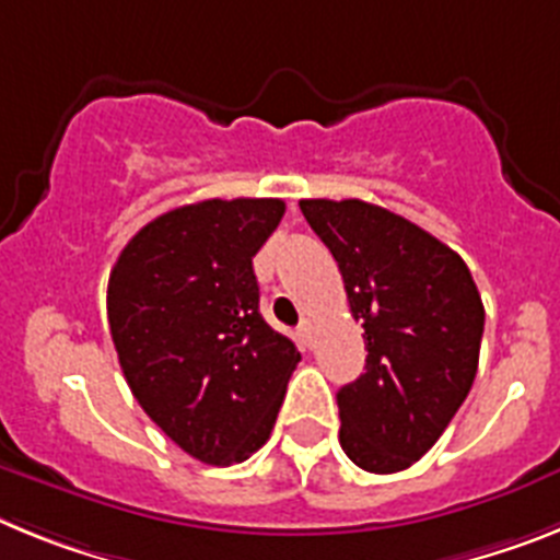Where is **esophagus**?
Returning <instances> with one entry per match:
<instances>
[{
  "label": "esophagus",
  "instance_id": "1",
  "mask_svg": "<svg viewBox=\"0 0 560 560\" xmlns=\"http://www.w3.org/2000/svg\"><path fill=\"white\" fill-rule=\"evenodd\" d=\"M299 338H301V343H304V347H310V343H313V324H310L307 318L299 324Z\"/></svg>",
  "mask_w": 560,
  "mask_h": 560
}]
</instances>
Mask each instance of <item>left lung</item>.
<instances>
[{
  "mask_svg": "<svg viewBox=\"0 0 560 560\" xmlns=\"http://www.w3.org/2000/svg\"><path fill=\"white\" fill-rule=\"evenodd\" d=\"M363 320L366 372L338 392L340 448L369 474L411 468L474 386L482 295L459 253L363 199H301Z\"/></svg>",
  "mask_w": 560,
  "mask_h": 560,
  "instance_id": "1",
  "label": "left lung"
}]
</instances>
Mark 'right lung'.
Returning <instances> with one entry per match:
<instances>
[{
  "label": "right lung",
  "instance_id": "right-lung-1",
  "mask_svg": "<svg viewBox=\"0 0 560 560\" xmlns=\"http://www.w3.org/2000/svg\"><path fill=\"white\" fill-rule=\"evenodd\" d=\"M281 199H202L135 233L109 273L106 315L135 400L206 465L259 451L301 361L259 313L253 256Z\"/></svg>",
  "mask_w": 560,
  "mask_h": 560
}]
</instances>
